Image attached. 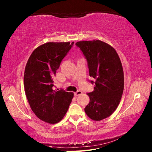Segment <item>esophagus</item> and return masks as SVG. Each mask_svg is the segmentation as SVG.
<instances>
[{"label": "esophagus", "mask_w": 152, "mask_h": 152, "mask_svg": "<svg viewBox=\"0 0 152 152\" xmlns=\"http://www.w3.org/2000/svg\"><path fill=\"white\" fill-rule=\"evenodd\" d=\"M82 94V92L81 91H77V92L75 93V96H79V95H81Z\"/></svg>", "instance_id": "obj_1"}]
</instances>
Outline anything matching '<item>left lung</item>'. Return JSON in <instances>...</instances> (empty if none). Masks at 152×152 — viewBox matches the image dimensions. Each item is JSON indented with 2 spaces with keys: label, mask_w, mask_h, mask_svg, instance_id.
Returning a JSON list of instances; mask_svg holds the SVG:
<instances>
[{
  "label": "left lung",
  "mask_w": 152,
  "mask_h": 152,
  "mask_svg": "<svg viewBox=\"0 0 152 152\" xmlns=\"http://www.w3.org/2000/svg\"><path fill=\"white\" fill-rule=\"evenodd\" d=\"M87 60L89 76L95 80L94 91L88 93L90 102L85 112L93 121H100L113 114L121 100L124 77L122 63L111 45L100 40L76 43Z\"/></svg>",
  "instance_id": "1"
}]
</instances>
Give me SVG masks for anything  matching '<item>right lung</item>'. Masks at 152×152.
Listing matches in <instances>:
<instances>
[{"mask_svg": "<svg viewBox=\"0 0 152 152\" xmlns=\"http://www.w3.org/2000/svg\"><path fill=\"white\" fill-rule=\"evenodd\" d=\"M74 42H48L31 53L24 74V87L31 110L48 124L61 121L67 112L73 93L54 90V78L62 59Z\"/></svg>", "mask_w": 152, "mask_h": 152, "instance_id": "1", "label": "right lung"}]
</instances>
